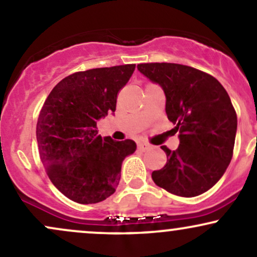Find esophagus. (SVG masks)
I'll use <instances>...</instances> for the list:
<instances>
[{
  "mask_svg": "<svg viewBox=\"0 0 257 257\" xmlns=\"http://www.w3.org/2000/svg\"><path fill=\"white\" fill-rule=\"evenodd\" d=\"M138 147L140 151H147V150L151 149V145L147 143H140V144H138Z\"/></svg>",
  "mask_w": 257,
  "mask_h": 257,
  "instance_id": "34e87169",
  "label": "esophagus"
}]
</instances>
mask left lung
<instances>
[{"instance_id": "obj_1", "label": "left lung", "mask_w": 257, "mask_h": 257, "mask_svg": "<svg viewBox=\"0 0 257 257\" xmlns=\"http://www.w3.org/2000/svg\"><path fill=\"white\" fill-rule=\"evenodd\" d=\"M138 70L166 94L168 119L179 132L180 145L152 180L168 192L196 197L222 178L232 159L237 114L225 88L213 76L172 63L139 64Z\"/></svg>"}]
</instances>
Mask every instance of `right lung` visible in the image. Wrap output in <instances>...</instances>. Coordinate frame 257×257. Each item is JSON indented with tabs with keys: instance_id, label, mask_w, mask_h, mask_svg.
<instances>
[{
	"instance_id": "add662e5",
	"label": "right lung",
	"mask_w": 257,
	"mask_h": 257,
	"mask_svg": "<svg viewBox=\"0 0 257 257\" xmlns=\"http://www.w3.org/2000/svg\"><path fill=\"white\" fill-rule=\"evenodd\" d=\"M134 64L91 69L61 79L40 112L38 151L53 185L81 204L99 203L114 193L120 168L133 155V140L101 138L96 123L116 111L117 94L128 83Z\"/></svg>"
}]
</instances>
